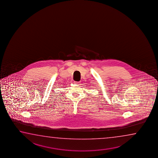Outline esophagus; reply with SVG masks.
Wrapping results in <instances>:
<instances>
[{
  "instance_id": "esophagus-1",
  "label": "esophagus",
  "mask_w": 158,
  "mask_h": 158,
  "mask_svg": "<svg viewBox=\"0 0 158 158\" xmlns=\"http://www.w3.org/2000/svg\"><path fill=\"white\" fill-rule=\"evenodd\" d=\"M74 83H76V84L78 85V84H80V82H76V81H74Z\"/></svg>"
}]
</instances>
